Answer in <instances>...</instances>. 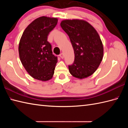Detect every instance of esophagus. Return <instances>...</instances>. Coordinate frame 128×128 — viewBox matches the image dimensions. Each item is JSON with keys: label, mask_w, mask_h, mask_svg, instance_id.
<instances>
[{"label": "esophagus", "mask_w": 128, "mask_h": 128, "mask_svg": "<svg viewBox=\"0 0 128 128\" xmlns=\"http://www.w3.org/2000/svg\"><path fill=\"white\" fill-rule=\"evenodd\" d=\"M60 58H62V59H63L64 58V54L62 53L60 54Z\"/></svg>", "instance_id": "1"}]
</instances>
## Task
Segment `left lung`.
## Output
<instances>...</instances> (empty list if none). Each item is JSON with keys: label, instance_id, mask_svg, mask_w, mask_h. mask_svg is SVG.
I'll return each mask as SVG.
<instances>
[{"label": "left lung", "instance_id": "obj_1", "mask_svg": "<svg viewBox=\"0 0 128 128\" xmlns=\"http://www.w3.org/2000/svg\"><path fill=\"white\" fill-rule=\"evenodd\" d=\"M60 26L69 36L74 51V62L69 66L70 73L80 79L90 76L96 72L103 56V46L98 34L83 20H64Z\"/></svg>", "mask_w": 128, "mask_h": 128}]
</instances>
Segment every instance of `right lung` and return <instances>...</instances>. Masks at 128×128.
<instances>
[{
  "mask_svg": "<svg viewBox=\"0 0 128 128\" xmlns=\"http://www.w3.org/2000/svg\"><path fill=\"white\" fill-rule=\"evenodd\" d=\"M57 22L56 18L41 16L27 27L21 37L18 45L20 60L35 79L48 81L53 76L58 58L53 54L47 37Z\"/></svg>",
  "mask_w": 128,
  "mask_h": 128,
  "instance_id": "right-lung-1",
  "label": "right lung"
}]
</instances>
